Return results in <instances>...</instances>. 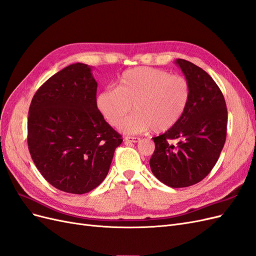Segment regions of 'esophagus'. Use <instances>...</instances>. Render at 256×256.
<instances>
[{"label":"esophagus","mask_w":256,"mask_h":256,"mask_svg":"<svg viewBox=\"0 0 256 256\" xmlns=\"http://www.w3.org/2000/svg\"><path fill=\"white\" fill-rule=\"evenodd\" d=\"M124 141L138 143V142H140V138H138V136H125V138H124Z\"/></svg>","instance_id":"obj_1"}]
</instances>
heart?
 Instances as JSON below:
<instances>
[{"mask_svg": "<svg viewBox=\"0 0 256 256\" xmlns=\"http://www.w3.org/2000/svg\"><path fill=\"white\" fill-rule=\"evenodd\" d=\"M191 86L182 76L152 67H136L124 72L118 88L98 92L96 106L109 125L120 126L133 106L135 113L120 124L125 134L166 132L180 120L189 106Z\"/></svg>", "mask_w": 256, "mask_h": 256, "instance_id": "b5f03b06", "label": "heart"}]
</instances>
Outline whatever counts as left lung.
I'll list each match as a JSON object with an SVG mask.
<instances>
[{
	"mask_svg": "<svg viewBox=\"0 0 256 256\" xmlns=\"http://www.w3.org/2000/svg\"><path fill=\"white\" fill-rule=\"evenodd\" d=\"M175 63L190 83V102L173 128L152 138L156 147L150 166L161 182L184 188L204 180L218 161L226 138L228 109L205 70L182 58Z\"/></svg>",
	"mask_w": 256,
	"mask_h": 256,
	"instance_id": "obj_1",
	"label": "left lung"
}]
</instances>
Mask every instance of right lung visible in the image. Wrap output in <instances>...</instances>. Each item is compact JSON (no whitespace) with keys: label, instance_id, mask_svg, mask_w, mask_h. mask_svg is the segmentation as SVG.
<instances>
[{"label":"right lung","instance_id":"1","mask_svg":"<svg viewBox=\"0 0 256 256\" xmlns=\"http://www.w3.org/2000/svg\"><path fill=\"white\" fill-rule=\"evenodd\" d=\"M97 82L86 64H72L37 90L28 118V145L53 187L74 194L95 189L108 175L122 136L96 106Z\"/></svg>","mask_w":256,"mask_h":256}]
</instances>
